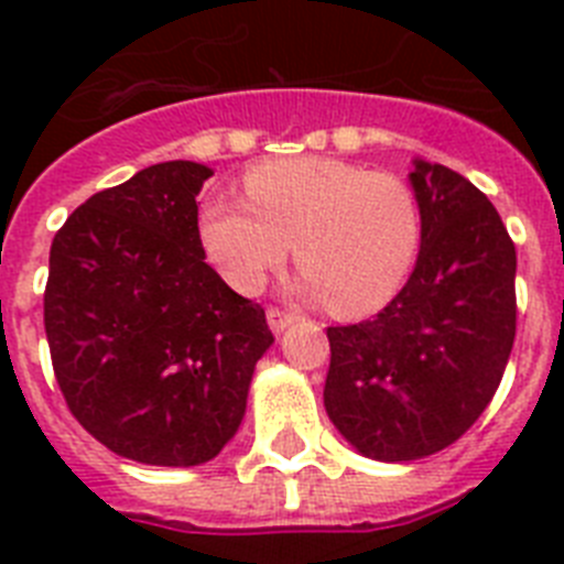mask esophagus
Returning a JSON list of instances; mask_svg holds the SVG:
<instances>
[{
  "label": "esophagus",
  "mask_w": 564,
  "mask_h": 564,
  "mask_svg": "<svg viewBox=\"0 0 564 564\" xmlns=\"http://www.w3.org/2000/svg\"><path fill=\"white\" fill-rule=\"evenodd\" d=\"M296 322V313L279 311V307H268V325H271L273 333H282L285 327H291Z\"/></svg>",
  "instance_id": "1"
}]
</instances>
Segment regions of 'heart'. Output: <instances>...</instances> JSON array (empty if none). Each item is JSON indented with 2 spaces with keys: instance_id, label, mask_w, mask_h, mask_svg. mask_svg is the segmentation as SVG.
I'll use <instances>...</instances> for the list:
<instances>
[{
  "instance_id": "1",
  "label": "heart",
  "mask_w": 564,
  "mask_h": 564,
  "mask_svg": "<svg viewBox=\"0 0 564 564\" xmlns=\"http://www.w3.org/2000/svg\"><path fill=\"white\" fill-rule=\"evenodd\" d=\"M246 203L212 200L200 242L228 285L257 293L296 257L302 291L338 316H367L395 299L421 246V208L392 172L336 158H279L242 177Z\"/></svg>"
}]
</instances>
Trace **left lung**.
Returning a JSON list of instances; mask_svg holds the SVG:
<instances>
[{
	"instance_id": "8db88e82",
	"label": "left lung",
	"mask_w": 564,
	"mask_h": 564,
	"mask_svg": "<svg viewBox=\"0 0 564 564\" xmlns=\"http://www.w3.org/2000/svg\"><path fill=\"white\" fill-rule=\"evenodd\" d=\"M421 251L376 318L327 327L325 410L383 463L446 449L482 415L517 333V251L497 208L463 174L415 161Z\"/></svg>"
}]
</instances>
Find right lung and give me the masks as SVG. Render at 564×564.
<instances>
[{"label":"right lung","instance_id":"right-lung-1","mask_svg":"<svg viewBox=\"0 0 564 564\" xmlns=\"http://www.w3.org/2000/svg\"><path fill=\"white\" fill-rule=\"evenodd\" d=\"M212 169L166 161L93 194L50 248L44 330L89 435L147 466H200L246 415L273 344L265 311L206 262L197 194Z\"/></svg>","mask_w":564,"mask_h":564}]
</instances>
